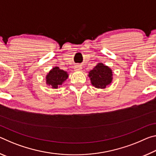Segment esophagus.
Returning a JSON list of instances; mask_svg holds the SVG:
<instances>
[{"label":"esophagus","mask_w":156,"mask_h":156,"mask_svg":"<svg viewBox=\"0 0 156 156\" xmlns=\"http://www.w3.org/2000/svg\"><path fill=\"white\" fill-rule=\"evenodd\" d=\"M74 69H75V71H80V70H81L82 69L81 66L80 65H76V66H75Z\"/></svg>","instance_id":"34e87169"}]
</instances>
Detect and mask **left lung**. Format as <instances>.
<instances>
[{"label": "left lung", "mask_w": 156, "mask_h": 156, "mask_svg": "<svg viewBox=\"0 0 156 156\" xmlns=\"http://www.w3.org/2000/svg\"><path fill=\"white\" fill-rule=\"evenodd\" d=\"M88 76L90 78L91 83L94 87L105 89L112 82L113 72L109 67L99 62L93 69L89 71Z\"/></svg>", "instance_id": "left-lung-1"}]
</instances>
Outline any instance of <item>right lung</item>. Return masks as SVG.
I'll return each instance as SVG.
<instances>
[{"label": "right lung", "mask_w": 156, "mask_h": 156, "mask_svg": "<svg viewBox=\"0 0 156 156\" xmlns=\"http://www.w3.org/2000/svg\"><path fill=\"white\" fill-rule=\"evenodd\" d=\"M69 74L65 71L55 67L46 76V84L53 89H58L67 80Z\"/></svg>", "instance_id": "right-lung-1"}]
</instances>
